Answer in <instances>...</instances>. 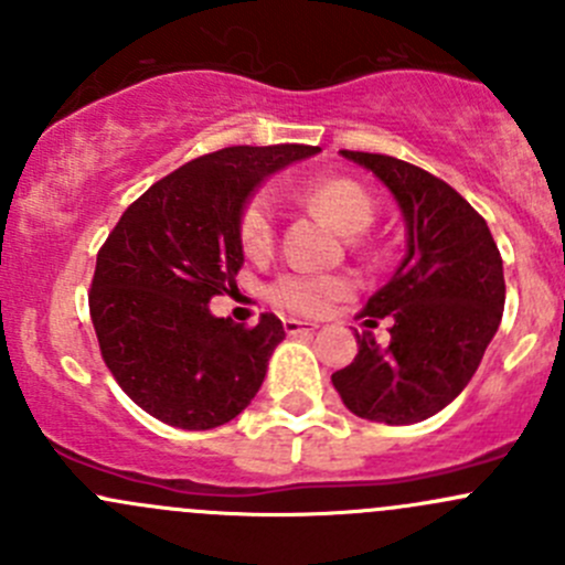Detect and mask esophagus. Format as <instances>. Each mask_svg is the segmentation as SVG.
Listing matches in <instances>:
<instances>
[{
  "mask_svg": "<svg viewBox=\"0 0 565 565\" xmlns=\"http://www.w3.org/2000/svg\"><path fill=\"white\" fill-rule=\"evenodd\" d=\"M319 328L317 322H306V319H284V330L289 335H300V333H315Z\"/></svg>",
  "mask_w": 565,
  "mask_h": 565,
  "instance_id": "esophagus-1",
  "label": "esophagus"
}]
</instances>
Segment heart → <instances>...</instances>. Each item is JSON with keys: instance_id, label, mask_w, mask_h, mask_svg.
Returning a JSON list of instances; mask_svg holds the SVG:
<instances>
[{"instance_id": "heart-1", "label": "heart", "mask_w": 565, "mask_h": 565, "mask_svg": "<svg viewBox=\"0 0 565 565\" xmlns=\"http://www.w3.org/2000/svg\"><path fill=\"white\" fill-rule=\"evenodd\" d=\"M300 199L317 210L319 215L330 221L344 235H358L369 230L374 221L372 196L363 191L358 182L335 177V180H322L315 185H306ZM237 237L248 256L262 259L273 250L276 243V207L267 193H254L243 207L241 221H237ZM355 281L350 276H319V273H284L270 287V300L281 309L295 311V315H322L335 300L347 298Z\"/></svg>"}]
</instances>
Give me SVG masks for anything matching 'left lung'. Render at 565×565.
Instances as JSON below:
<instances>
[{"label":"left lung","instance_id":"obj_1","mask_svg":"<svg viewBox=\"0 0 565 565\" xmlns=\"http://www.w3.org/2000/svg\"><path fill=\"white\" fill-rule=\"evenodd\" d=\"M396 199L407 232L402 265L369 298L366 315L393 317L388 347L358 335V355L333 388L358 418L418 424L465 391L503 319V259L487 221L440 177L374 152L341 150Z\"/></svg>","mask_w":565,"mask_h":565}]
</instances>
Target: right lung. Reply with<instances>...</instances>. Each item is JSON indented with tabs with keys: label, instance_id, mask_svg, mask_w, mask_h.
Wrapping results in <instances>:
<instances>
[{
	"label": "right lung",
	"instance_id": "obj_1",
	"mask_svg": "<svg viewBox=\"0 0 565 565\" xmlns=\"http://www.w3.org/2000/svg\"><path fill=\"white\" fill-rule=\"evenodd\" d=\"M319 147H226L147 188L104 248L89 315L108 372L145 413L177 429H215L262 388L284 341L276 315L254 328L215 317L210 300L243 267L237 221L254 188Z\"/></svg>",
	"mask_w": 565,
	"mask_h": 565
}]
</instances>
